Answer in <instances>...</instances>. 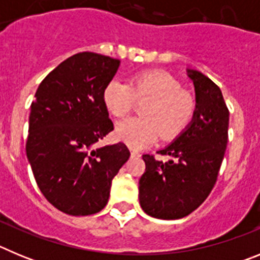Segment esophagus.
I'll list each match as a JSON object with an SVG mask.
<instances>
[{"label": "esophagus", "mask_w": 260, "mask_h": 260, "mask_svg": "<svg viewBox=\"0 0 260 260\" xmlns=\"http://www.w3.org/2000/svg\"><path fill=\"white\" fill-rule=\"evenodd\" d=\"M130 155H132V157H141V153L137 152V151H134V150L130 151Z\"/></svg>", "instance_id": "34e87169"}]
</instances>
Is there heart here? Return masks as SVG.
<instances>
[{
	"mask_svg": "<svg viewBox=\"0 0 260 260\" xmlns=\"http://www.w3.org/2000/svg\"><path fill=\"white\" fill-rule=\"evenodd\" d=\"M102 100L108 113L118 118L130 112L134 100L146 102L141 108L142 117L123 119L114 128L117 139L135 150L153 143L158 137L162 141L178 137L195 112L192 96L162 71L138 74L128 84L119 79L109 80L103 88Z\"/></svg>",
	"mask_w": 260,
	"mask_h": 260,
	"instance_id": "obj_1",
	"label": "heart"
}]
</instances>
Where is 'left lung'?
Wrapping results in <instances>:
<instances>
[{
  "mask_svg": "<svg viewBox=\"0 0 260 260\" xmlns=\"http://www.w3.org/2000/svg\"><path fill=\"white\" fill-rule=\"evenodd\" d=\"M195 91L191 122L158 151L168 161L143 155L146 172L139 180V203L147 215L177 220L190 215L215 186L226 143L229 110L220 88L201 71L186 69Z\"/></svg>",
  "mask_w": 260,
  "mask_h": 260,
  "instance_id": "8db88e82",
  "label": "left lung"
}]
</instances>
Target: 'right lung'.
Returning <instances> with one entry per match:
<instances>
[{"instance_id": "1", "label": "right lung", "mask_w": 260, "mask_h": 260, "mask_svg": "<svg viewBox=\"0 0 260 260\" xmlns=\"http://www.w3.org/2000/svg\"><path fill=\"white\" fill-rule=\"evenodd\" d=\"M118 66L98 53L74 54L44 78L31 104L27 158L43 195L68 215L100 212L130 156L123 143L96 147L113 130L102 93Z\"/></svg>"}]
</instances>
